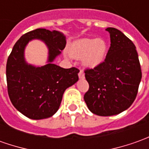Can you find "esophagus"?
I'll return each instance as SVG.
<instances>
[{"mask_svg":"<svg viewBox=\"0 0 149 149\" xmlns=\"http://www.w3.org/2000/svg\"><path fill=\"white\" fill-rule=\"evenodd\" d=\"M78 77L80 79H84L85 78V73L83 72V71H80L78 73Z\"/></svg>","mask_w":149,"mask_h":149,"instance_id":"esophagus-1","label":"esophagus"}]
</instances>
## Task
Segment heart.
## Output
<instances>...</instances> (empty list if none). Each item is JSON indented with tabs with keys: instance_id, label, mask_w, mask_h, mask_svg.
Instances as JSON below:
<instances>
[{
	"instance_id": "b5f03b06",
	"label": "heart",
	"mask_w": 149,
	"mask_h": 149,
	"mask_svg": "<svg viewBox=\"0 0 149 149\" xmlns=\"http://www.w3.org/2000/svg\"><path fill=\"white\" fill-rule=\"evenodd\" d=\"M108 51L107 42L104 39L82 38L71 46L70 54L77 58H82L83 64L87 68H95L103 63Z\"/></svg>"
}]
</instances>
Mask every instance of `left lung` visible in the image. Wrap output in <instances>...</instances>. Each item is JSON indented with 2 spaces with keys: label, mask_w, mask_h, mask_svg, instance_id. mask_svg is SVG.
<instances>
[{
  "label": "left lung",
  "mask_w": 149,
  "mask_h": 149,
  "mask_svg": "<svg viewBox=\"0 0 149 149\" xmlns=\"http://www.w3.org/2000/svg\"><path fill=\"white\" fill-rule=\"evenodd\" d=\"M111 45L103 63L85 71L89 90L84 95L88 109L98 116H113L133 104L142 78L134 43L121 31L106 28Z\"/></svg>",
  "instance_id": "left-lung-1"
}]
</instances>
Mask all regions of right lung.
Returning <instances> with one entry per match:
<instances>
[{"label":"right lung","instance_id":"1","mask_svg":"<svg viewBox=\"0 0 149 149\" xmlns=\"http://www.w3.org/2000/svg\"><path fill=\"white\" fill-rule=\"evenodd\" d=\"M34 39L42 40L48 48L47 64L44 66H34L25 60V48ZM65 45L66 37L60 32L37 28L23 35L13 47L6 63L8 94L15 109L30 119L52 117L67 88L78 81L77 68H63L53 63Z\"/></svg>","mask_w":149,"mask_h":149}]
</instances>
